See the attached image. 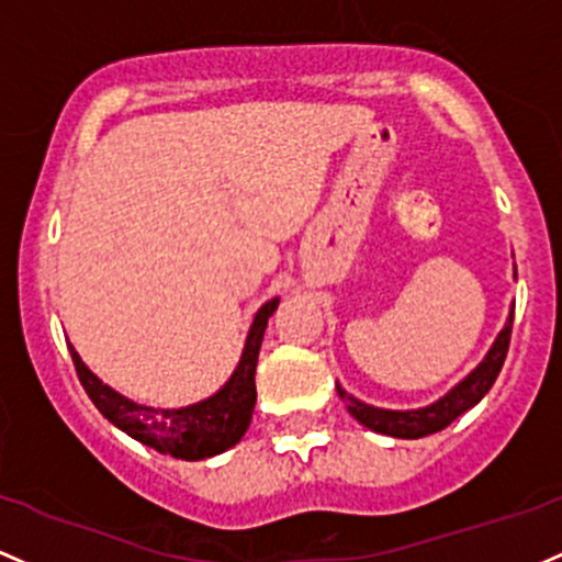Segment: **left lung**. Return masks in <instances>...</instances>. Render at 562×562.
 <instances>
[{
	"instance_id": "obj_1",
	"label": "left lung",
	"mask_w": 562,
	"mask_h": 562,
	"mask_svg": "<svg viewBox=\"0 0 562 562\" xmlns=\"http://www.w3.org/2000/svg\"><path fill=\"white\" fill-rule=\"evenodd\" d=\"M509 338H512V314L504 325V330L498 333V338L493 341V347L485 360L480 362L474 371L461 381L459 386H453L451 392L446 394L442 400H437L435 405L429 408H418V411H384V408H373V405L360 403L351 394H347L341 386H336L338 397L347 403V411L362 427L381 431V435L390 437H403V440H418V437L435 435V431L446 429L453 418H459L461 413L474 408L480 400L485 397V392L491 390L493 381H496L498 371H502L504 360H507V349H509Z\"/></svg>"
}]
</instances>
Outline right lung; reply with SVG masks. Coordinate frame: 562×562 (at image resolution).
<instances>
[{"label": "right lung", "instance_id": "1", "mask_svg": "<svg viewBox=\"0 0 562 562\" xmlns=\"http://www.w3.org/2000/svg\"><path fill=\"white\" fill-rule=\"evenodd\" d=\"M280 299H271L261 306L252 319L248 341H245L243 360L237 371L226 381L224 390L202 403L189 405L178 411H157L146 405L133 403V400L116 394L111 386L103 384L98 375L88 371L79 355L69 347L74 368H77L79 381L98 411L109 418L114 427L144 442L159 453H170L172 459L200 461L211 459L215 453H224L226 448L237 446L250 427L252 405H256V362L258 349H261L263 330L271 312L277 310Z\"/></svg>", "mask_w": 562, "mask_h": 562}]
</instances>
